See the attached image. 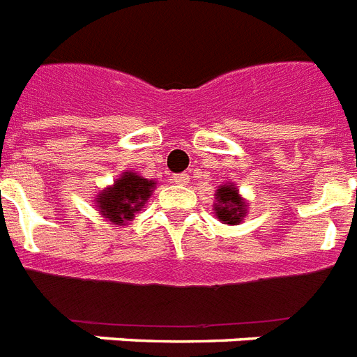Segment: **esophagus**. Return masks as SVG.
Wrapping results in <instances>:
<instances>
[{
  "mask_svg": "<svg viewBox=\"0 0 357 357\" xmlns=\"http://www.w3.org/2000/svg\"><path fill=\"white\" fill-rule=\"evenodd\" d=\"M172 181H174V183H176V185H189L190 176H189V174H176V176H174Z\"/></svg>",
  "mask_w": 357,
  "mask_h": 357,
  "instance_id": "obj_1",
  "label": "esophagus"
}]
</instances>
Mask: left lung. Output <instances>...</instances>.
Wrapping results in <instances>:
<instances>
[{"instance_id":"1","label":"left lung","mask_w":357,"mask_h":357,"mask_svg":"<svg viewBox=\"0 0 357 357\" xmlns=\"http://www.w3.org/2000/svg\"><path fill=\"white\" fill-rule=\"evenodd\" d=\"M213 211L222 224L237 226L248 215V204L244 200L235 183L220 185L215 192V204Z\"/></svg>"}]
</instances>
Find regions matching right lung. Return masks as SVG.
Listing matches in <instances>:
<instances>
[{
  "label": "right lung",
  "instance_id": "obj_1",
  "mask_svg": "<svg viewBox=\"0 0 357 357\" xmlns=\"http://www.w3.org/2000/svg\"><path fill=\"white\" fill-rule=\"evenodd\" d=\"M157 181L146 179L133 170H126L109 185L94 196V207L105 220L126 226L135 218V213L140 211L144 204L150 200Z\"/></svg>",
  "mask_w": 357,
  "mask_h": 357
}]
</instances>
